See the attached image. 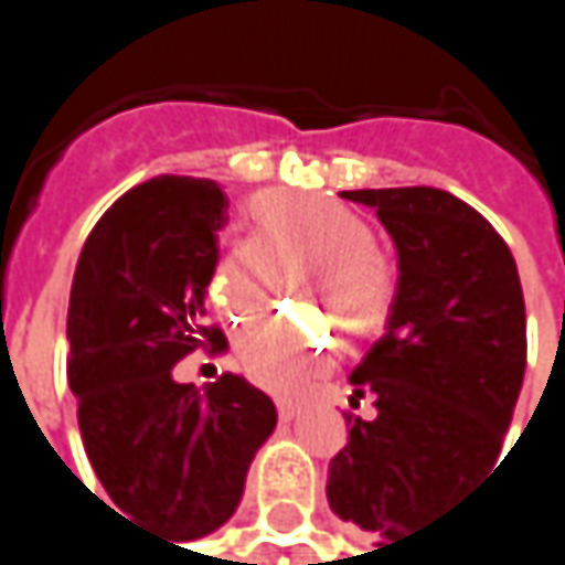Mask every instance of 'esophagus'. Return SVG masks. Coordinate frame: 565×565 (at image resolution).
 I'll return each instance as SVG.
<instances>
[{
  "instance_id": "esophagus-1",
  "label": "esophagus",
  "mask_w": 565,
  "mask_h": 565,
  "mask_svg": "<svg viewBox=\"0 0 565 565\" xmlns=\"http://www.w3.org/2000/svg\"><path fill=\"white\" fill-rule=\"evenodd\" d=\"M297 412H300V405H297V402H287V398L278 402V415H281V422H290Z\"/></svg>"
}]
</instances>
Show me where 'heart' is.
I'll list each match as a JSON object with an SVG mask.
<instances>
[{
	"instance_id": "heart-1",
	"label": "heart",
	"mask_w": 565,
	"mask_h": 565,
	"mask_svg": "<svg viewBox=\"0 0 565 565\" xmlns=\"http://www.w3.org/2000/svg\"><path fill=\"white\" fill-rule=\"evenodd\" d=\"M255 238L225 248L205 278V297L228 323L265 313L278 271H307L303 300L323 310L347 340L383 327L393 307V271L376 252L373 225L350 205L310 192H262L252 199ZM333 340L323 323L265 320L235 340L242 373L275 395H297L327 360Z\"/></svg>"
}]
</instances>
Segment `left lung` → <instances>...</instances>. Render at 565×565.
Returning a JSON list of instances; mask_svg holds the SVG:
<instances>
[{"label": "left lung", "mask_w": 565, "mask_h": 565, "mask_svg": "<svg viewBox=\"0 0 565 565\" xmlns=\"http://www.w3.org/2000/svg\"><path fill=\"white\" fill-rule=\"evenodd\" d=\"M343 199L376 209L398 284L386 333L350 373V402L373 395L376 418H347L327 501L393 546L498 461L526 370V310L504 238L458 195L402 185Z\"/></svg>", "instance_id": "left-lung-1"}]
</instances>
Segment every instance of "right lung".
Segmentation results:
<instances>
[{
  "mask_svg": "<svg viewBox=\"0 0 565 565\" xmlns=\"http://www.w3.org/2000/svg\"><path fill=\"white\" fill-rule=\"evenodd\" d=\"M228 199L218 182L157 175L120 195L87 235L67 303V386L81 441L114 513L189 543L245 494L278 408L245 376L195 390L172 366L205 343V278ZM110 508V504H107Z\"/></svg>",
  "mask_w": 565,
  "mask_h": 565,
  "instance_id": "1",
  "label": "right lung"
}]
</instances>
